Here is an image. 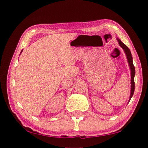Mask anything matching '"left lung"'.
<instances>
[{
	"label": "left lung",
	"instance_id": "obj_1",
	"mask_svg": "<svg viewBox=\"0 0 148 148\" xmlns=\"http://www.w3.org/2000/svg\"><path fill=\"white\" fill-rule=\"evenodd\" d=\"M117 40L118 41L119 46L122 47V49L124 50L125 53L126 55L127 61H128V63L129 64V67H130V70H131V95H130L129 97V102L130 101V100L131 99L132 95L134 94V76H135V69L133 64V62H132V57L131 53V51L129 49V47H127L126 45L125 44L123 43V42L121 41V40H119V38H117Z\"/></svg>",
	"mask_w": 148,
	"mask_h": 148
}]
</instances>
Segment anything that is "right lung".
<instances>
[{"instance_id": "right-lung-1", "label": "right lung", "mask_w": 148, "mask_h": 148, "mask_svg": "<svg viewBox=\"0 0 148 148\" xmlns=\"http://www.w3.org/2000/svg\"><path fill=\"white\" fill-rule=\"evenodd\" d=\"M22 51H23V50H21V53H22Z\"/></svg>"}]
</instances>
